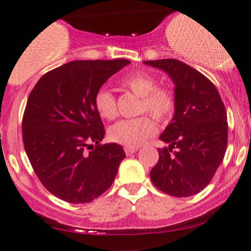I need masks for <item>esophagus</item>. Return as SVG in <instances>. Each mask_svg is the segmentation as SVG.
Instances as JSON below:
<instances>
[{"mask_svg":"<svg viewBox=\"0 0 251 251\" xmlns=\"http://www.w3.org/2000/svg\"><path fill=\"white\" fill-rule=\"evenodd\" d=\"M137 151L136 147H125V152L126 155H130L133 154V153H135Z\"/></svg>","mask_w":251,"mask_h":251,"instance_id":"obj_1","label":"esophagus"}]
</instances>
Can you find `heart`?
<instances>
[{
  "mask_svg": "<svg viewBox=\"0 0 251 251\" xmlns=\"http://www.w3.org/2000/svg\"><path fill=\"white\" fill-rule=\"evenodd\" d=\"M126 90L141 98L140 114H150L159 121L165 122L176 110V97L166 87H158V81L153 75L145 72H135L122 81ZM94 107L100 117L112 120L117 116L116 98L111 91L101 88L94 96ZM157 130L154 121L144 115L136 118H128L116 122L109 128L110 141L126 147H137L154 135Z\"/></svg>",
  "mask_w": 251,
  "mask_h": 251,
  "instance_id": "b5f03b06",
  "label": "heart"
}]
</instances>
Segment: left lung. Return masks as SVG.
I'll list each match as a JSON object with an SVG mask.
<instances>
[{"label":"left lung","instance_id":"obj_1","mask_svg":"<svg viewBox=\"0 0 251 251\" xmlns=\"http://www.w3.org/2000/svg\"><path fill=\"white\" fill-rule=\"evenodd\" d=\"M168 73L175 83L176 110L160 135L169 147L158 148L151 170L153 184L169 195L188 198L209 184L227 147V115L214 83L174 58L145 61Z\"/></svg>","mask_w":251,"mask_h":251}]
</instances>
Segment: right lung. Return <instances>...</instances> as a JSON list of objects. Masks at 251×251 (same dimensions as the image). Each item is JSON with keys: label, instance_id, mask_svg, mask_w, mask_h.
<instances>
[{"label": "right lung", "instance_id": "right-lung-1", "mask_svg": "<svg viewBox=\"0 0 251 251\" xmlns=\"http://www.w3.org/2000/svg\"><path fill=\"white\" fill-rule=\"evenodd\" d=\"M130 61H73L43 75L29 93L23 141L29 163L52 195L71 203L99 198L114 182L122 146L105 135L94 96Z\"/></svg>", "mask_w": 251, "mask_h": 251}]
</instances>
